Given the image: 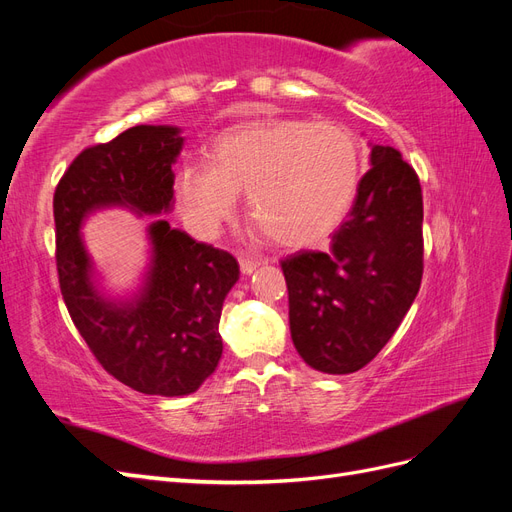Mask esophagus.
Masks as SVG:
<instances>
[{"mask_svg": "<svg viewBox=\"0 0 512 512\" xmlns=\"http://www.w3.org/2000/svg\"><path fill=\"white\" fill-rule=\"evenodd\" d=\"M239 265L245 275H250L252 271H256V267L262 265V260L256 256H239Z\"/></svg>", "mask_w": 512, "mask_h": 512, "instance_id": "34e87169", "label": "esophagus"}]
</instances>
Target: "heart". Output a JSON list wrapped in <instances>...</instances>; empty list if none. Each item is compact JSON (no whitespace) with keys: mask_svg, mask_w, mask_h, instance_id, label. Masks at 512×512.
I'll return each mask as SVG.
<instances>
[{"mask_svg":"<svg viewBox=\"0 0 512 512\" xmlns=\"http://www.w3.org/2000/svg\"><path fill=\"white\" fill-rule=\"evenodd\" d=\"M207 162H185L175 177L183 218L213 237L245 192L247 213L284 247L314 245L346 218L361 179L359 145L335 121L277 117L218 134Z\"/></svg>","mask_w":512,"mask_h":512,"instance_id":"heart-1","label":"heart"}]
</instances>
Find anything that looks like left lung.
Masks as SVG:
<instances>
[{
  "instance_id": "obj_1",
  "label": "left lung",
  "mask_w": 512,
  "mask_h": 512,
  "mask_svg": "<svg viewBox=\"0 0 512 512\" xmlns=\"http://www.w3.org/2000/svg\"><path fill=\"white\" fill-rule=\"evenodd\" d=\"M290 335L324 374H352L386 346L421 288L423 190L393 147H371V168L329 252L282 260Z\"/></svg>"
}]
</instances>
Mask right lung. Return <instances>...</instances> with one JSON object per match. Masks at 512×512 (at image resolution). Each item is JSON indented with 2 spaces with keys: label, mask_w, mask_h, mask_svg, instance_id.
<instances>
[{
  "label": "right lung",
  "mask_w": 512,
  "mask_h": 512,
  "mask_svg": "<svg viewBox=\"0 0 512 512\" xmlns=\"http://www.w3.org/2000/svg\"><path fill=\"white\" fill-rule=\"evenodd\" d=\"M181 145L177 128L134 126L83 149L53 196L59 288L74 327L108 374L145 395L194 393L218 367L222 305L239 280V262L160 220L149 228L147 288L132 305H117L89 282L79 228L91 209L106 205L168 211Z\"/></svg>",
  "instance_id": "right-lung-1"
}]
</instances>
